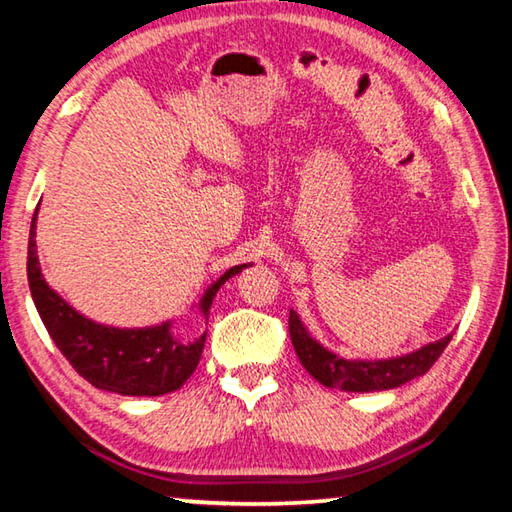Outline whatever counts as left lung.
Returning <instances> with one entry per match:
<instances>
[{
  "instance_id": "8db88e82",
  "label": "left lung",
  "mask_w": 512,
  "mask_h": 512,
  "mask_svg": "<svg viewBox=\"0 0 512 512\" xmlns=\"http://www.w3.org/2000/svg\"><path fill=\"white\" fill-rule=\"evenodd\" d=\"M289 334L298 359L309 375L323 386L339 388L345 393L391 391L406 381L422 377L438 361L447 343L452 341V334H447L445 339L422 345V348L400 354V357L345 359L314 339L293 309L289 311Z\"/></svg>"
}]
</instances>
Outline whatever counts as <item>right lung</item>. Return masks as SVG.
Wrapping results in <instances>:
<instances>
[{
  "label": "right lung",
  "instance_id": "obj_1",
  "mask_svg": "<svg viewBox=\"0 0 512 512\" xmlns=\"http://www.w3.org/2000/svg\"><path fill=\"white\" fill-rule=\"evenodd\" d=\"M38 212L40 205L31 219L27 275L31 298L56 348L83 379L101 391L131 397H155L178 391L201 361L207 332L187 339L173 327V318L149 327H112L83 316L63 296H58L42 275L36 246ZM248 266L253 264H237L216 277L192 309L201 311L203 318L210 316L216 291Z\"/></svg>",
  "mask_w": 512,
  "mask_h": 512
}]
</instances>
